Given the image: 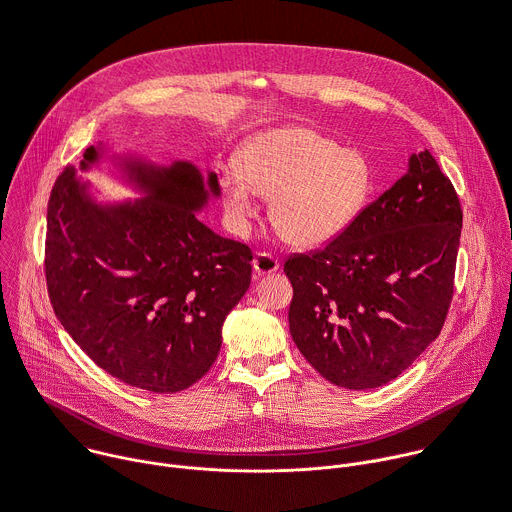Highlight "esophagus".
<instances>
[{"mask_svg": "<svg viewBox=\"0 0 512 512\" xmlns=\"http://www.w3.org/2000/svg\"><path fill=\"white\" fill-rule=\"evenodd\" d=\"M252 266H254V272L256 274H270V272H276L280 268V262L278 258H274L270 252H258L252 260Z\"/></svg>", "mask_w": 512, "mask_h": 512, "instance_id": "34e87169", "label": "esophagus"}]
</instances>
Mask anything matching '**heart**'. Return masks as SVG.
Segmentation results:
<instances>
[{
  "label": "heart",
  "instance_id": "obj_1",
  "mask_svg": "<svg viewBox=\"0 0 512 512\" xmlns=\"http://www.w3.org/2000/svg\"><path fill=\"white\" fill-rule=\"evenodd\" d=\"M238 171L222 176L228 216L244 224L258 212L256 194L270 200V220L292 246L316 248L342 234L374 190L368 158L312 128L288 126L246 140Z\"/></svg>",
  "mask_w": 512,
  "mask_h": 512
}]
</instances>
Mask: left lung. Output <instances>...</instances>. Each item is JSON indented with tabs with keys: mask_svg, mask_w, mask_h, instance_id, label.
I'll return each instance as SVG.
<instances>
[{
	"mask_svg": "<svg viewBox=\"0 0 512 512\" xmlns=\"http://www.w3.org/2000/svg\"><path fill=\"white\" fill-rule=\"evenodd\" d=\"M462 208L428 150L334 240L292 254L290 334L332 384L366 390L402 374L444 326Z\"/></svg>",
	"mask_w": 512,
	"mask_h": 512,
	"instance_id": "obj_1",
	"label": "left lung"
}]
</instances>
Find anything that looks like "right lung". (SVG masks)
<instances>
[{
	"instance_id": "obj_1",
	"label": "right lung",
	"mask_w": 512,
	"mask_h": 512,
	"mask_svg": "<svg viewBox=\"0 0 512 512\" xmlns=\"http://www.w3.org/2000/svg\"><path fill=\"white\" fill-rule=\"evenodd\" d=\"M96 158V148L84 154ZM128 170L150 196L106 208L86 198L72 166L58 176L48 202V294L100 368L142 390L178 392L214 364L224 318L250 286L252 250L196 218L208 190L192 164ZM208 186L220 194L216 174Z\"/></svg>"
}]
</instances>
